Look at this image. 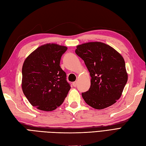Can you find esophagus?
I'll return each instance as SVG.
<instances>
[{"label":"esophagus","mask_w":146,"mask_h":146,"mask_svg":"<svg viewBox=\"0 0 146 146\" xmlns=\"http://www.w3.org/2000/svg\"><path fill=\"white\" fill-rule=\"evenodd\" d=\"M72 85H73L74 87H76L77 85V81H76V82H73Z\"/></svg>","instance_id":"34e87169"}]
</instances>
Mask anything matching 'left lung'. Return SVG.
<instances>
[{
	"label": "left lung",
	"instance_id": "8db88e82",
	"mask_svg": "<svg viewBox=\"0 0 146 146\" xmlns=\"http://www.w3.org/2000/svg\"><path fill=\"white\" fill-rule=\"evenodd\" d=\"M75 52L84 60L91 77L89 90L82 94L86 104L97 110L115 104L127 81L123 56L110 46L98 41L78 45Z\"/></svg>",
	"mask_w": 146,
	"mask_h": 146
}]
</instances>
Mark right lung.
<instances>
[{"instance_id":"add662e5","label":"right lung","mask_w":146,"mask_h":146,"mask_svg":"<svg viewBox=\"0 0 146 146\" xmlns=\"http://www.w3.org/2000/svg\"><path fill=\"white\" fill-rule=\"evenodd\" d=\"M67 49L55 43L42 45L25 60L22 88L28 100L37 109L51 111L61 105L70 90L66 74L60 67Z\"/></svg>"}]
</instances>
